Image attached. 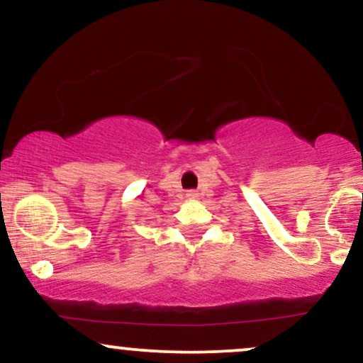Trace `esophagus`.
<instances>
[{"mask_svg": "<svg viewBox=\"0 0 363 363\" xmlns=\"http://www.w3.org/2000/svg\"><path fill=\"white\" fill-rule=\"evenodd\" d=\"M187 198H189V199H196V198H198V193H196V191H187Z\"/></svg>", "mask_w": 363, "mask_h": 363, "instance_id": "1", "label": "esophagus"}]
</instances>
